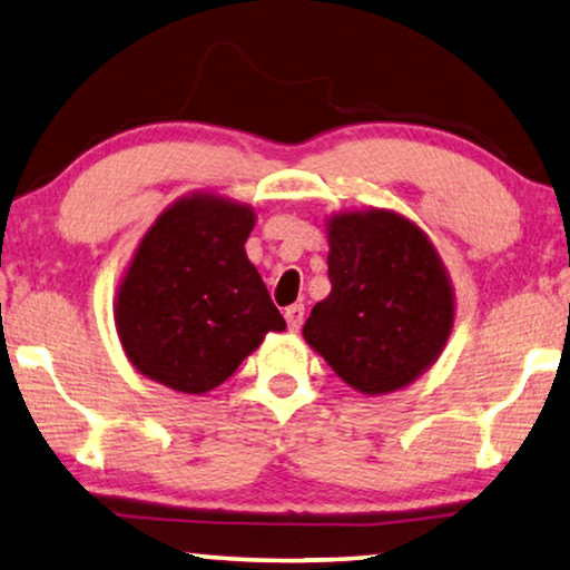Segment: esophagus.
<instances>
[{
	"label": "esophagus",
	"instance_id": "obj_1",
	"mask_svg": "<svg viewBox=\"0 0 570 570\" xmlns=\"http://www.w3.org/2000/svg\"><path fill=\"white\" fill-rule=\"evenodd\" d=\"M284 317H286L288 330L296 332V330L302 327V322H304V306H302V304H292V306H286Z\"/></svg>",
	"mask_w": 570,
	"mask_h": 570
}]
</instances>
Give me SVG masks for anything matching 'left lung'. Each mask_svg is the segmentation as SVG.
Masks as SVG:
<instances>
[{
    "mask_svg": "<svg viewBox=\"0 0 570 570\" xmlns=\"http://www.w3.org/2000/svg\"><path fill=\"white\" fill-rule=\"evenodd\" d=\"M330 284L304 340L342 381L367 395L413 383L444 350L454 294L436 248L387 210L330 218Z\"/></svg>",
    "mask_w": 570,
    "mask_h": 570,
    "instance_id": "obj_1",
    "label": "left lung"
}]
</instances>
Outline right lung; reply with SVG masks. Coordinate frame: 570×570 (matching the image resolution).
Instances as JSON below:
<instances>
[{"instance_id":"add662e5","label":"right lung","mask_w":570,"mask_h":570,"mask_svg":"<svg viewBox=\"0 0 570 570\" xmlns=\"http://www.w3.org/2000/svg\"><path fill=\"white\" fill-rule=\"evenodd\" d=\"M253 223L246 205L193 195L141 238L116 299L121 345L141 375L203 395L286 330L243 248Z\"/></svg>"}]
</instances>
